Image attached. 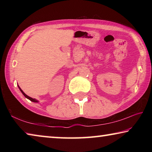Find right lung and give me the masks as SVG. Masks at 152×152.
Listing matches in <instances>:
<instances>
[{
	"mask_svg": "<svg viewBox=\"0 0 152 152\" xmlns=\"http://www.w3.org/2000/svg\"><path fill=\"white\" fill-rule=\"evenodd\" d=\"M19 89H20V92H22V93H23V95H24V96H25V97H26V98H27V99H29V100H30V101H32V102H38V101H37V100H36L35 99H33V98H31V97H30V96H27V95L26 94H25V92H24L21 89H20V87H19Z\"/></svg>",
	"mask_w": 152,
	"mask_h": 152,
	"instance_id": "right-lung-1",
	"label": "right lung"
}]
</instances>
